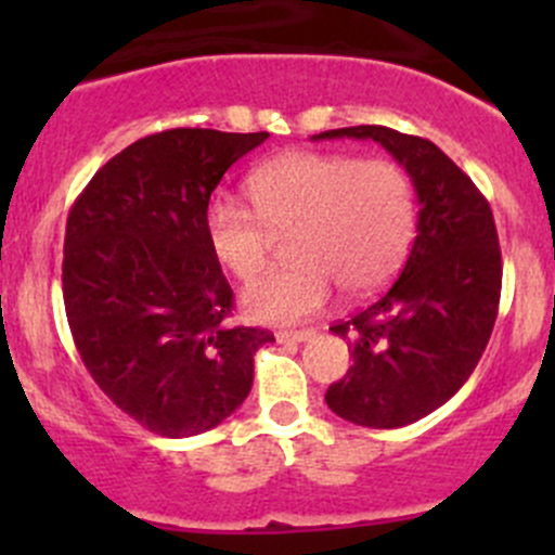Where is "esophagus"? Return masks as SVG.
<instances>
[{"label":"esophagus","instance_id":"34e87169","mask_svg":"<svg viewBox=\"0 0 555 555\" xmlns=\"http://www.w3.org/2000/svg\"><path fill=\"white\" fill-rule=\"evenodd\" d=\"M313 330H279L276 340L279 344H304V340L313 338Z\"/></svg>","mask_w":555,"mask_h":555}]
</instances>
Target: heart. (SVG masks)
Listing matches in <instances>:
<instances>
[{
	"label": "heart",
	"instance_id": "b5f03b06",
	"mask_svg": "<svg viewBox=\"0 0 555 555\" xmlns=\"http://www.w3.org/2000/svg\"><path fill=\"white\" fill-rule=\"evenodd\" d=\"M255 211L231 198L206 206L211 255L238 279L268 266L273 236H289L295 266L242 289L255 322H298L322 309L333 284L346 298L378 293L405 262L416 233L411 177L395 160L344 153H287L246 179Z\"/></svg>",
	"mask_w": 555,
	"mask_h": 555
}]
</instances>
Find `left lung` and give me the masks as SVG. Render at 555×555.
I'll use <instances>...</instances> for the list:
<instances>
[{"mask_svg":"<svg viewBox=\"0 0 555 555\" xmlns=\"http://www.w3.org/2000/svg\"><path fill=\"white\" fill-rule=\"evenodd\" d=\"M344 137L373 139L408 171L418 220L395 284L330 327L349 340L354 365L324 400L346 422L397 429L449 402L473 376L500 309V238L489 201L438 144L386 126L333 128L313 139Z\"/></svg>","mask_w":555,"mask_h":555,"instance_id":"1","label":"left lung"}]
</instances>
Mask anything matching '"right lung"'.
I'll use <instances>...</instances> for the list:
<instances>
[{
  "label": "right lung",
  "mask_w": 555,
  "mask_h": 555,
  "mask_svg": "<svg viewBox=\"0 0 555 555\" xmlns=\"http://www.w3.org/2000/svg\"><path fill=\"white\" fill-rule=\"evenodd\" d=\"M268 131L171 128L93 173L64 238V306L99 389L160 438L215 429L246 400L273 335L228 327L233 289L204 215L225 171Z\"/></svg>",
  "instance_id": "right-lung-1"
}]
</instances>
